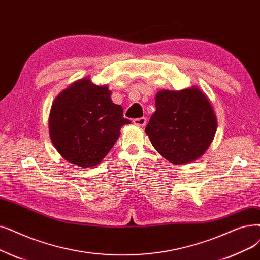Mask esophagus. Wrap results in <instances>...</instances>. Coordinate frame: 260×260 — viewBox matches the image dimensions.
<instances>
[{"mask_svg":"<svg viewBox=\"0 0 260 260\" xmlns=\"http://www.w3.org/2000/svg\"><path fill=\"white\" fill-rule=\"evenodd\" d=\"M133 123L135 124V125H137V126H144L145 124H146V119H145L144 117L134 119V120H133Z\"/></svg>","mask_w":260,"mask_h":260,"instance_id":"obj_1","label":"esophagus"}]
</instances>
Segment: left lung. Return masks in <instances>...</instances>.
I'll return each mask as SVG.
<instances>
[{
  "instance_id": "1",
  "label": "left lung",
  "mask_w": 260,
  "mask_h": 260,
  "mask_svg": "<svg viewBox=\"0 0 260 260\" xmlns=\"http://www.w3.org/2000/svg\"><path fill=\"white\" fill-rule=\"evenodd\" d=\"M145 133L156 151L172 164L193 161L205 153L217 129L209 101L198 88L161 90Z\"/></svg>"
}]
</instances>
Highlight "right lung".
<instances>
[{"instance_id": "right-lung-1", "label": "right lung", "mask_w": 260, "mask_h": 260, "mask_svg": "<svg viewBox=\"0 0 260 260\" xmlns=\"http://www.w3.org/2000/svg\"><path fill=\"white\" fill-rule=\"evenodd\" d=\"M131 121L110 99L106 86L89 78L75 82L55 99L50 114V137L58 153L71 164L94 167L112 149L120 129Z\"/></svg>"}]
</instances>
